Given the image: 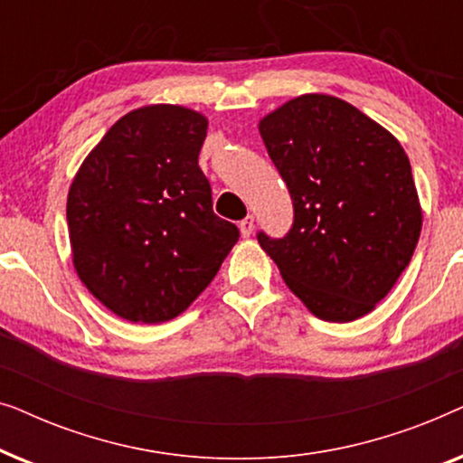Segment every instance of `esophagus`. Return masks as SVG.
<instances>
[{
    "mask_svg": "<svg viewBox=\"0 0 463 463\" xmlns=\"http://www.w3.org/2000/svg\"><path fill=\"white\" fill-rule=\"evenodd\" d=\"M252 230H255V217H252V214H249V217L240 221V232H242L244 238H249L250 233H252Z\"/></svg>",
    "mask_w": 463,
    "mask_h": 463,
    "instance_id": "34e87169",
    "label": "esophagus"
}]
</instances>
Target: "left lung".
<instances>
[{
	"mask_svg": "<svg viewBox=\"0 0 463 463\" xmlns=\"http://www.w3.org/2000/svg\"><path fill=\"white\" fill-rule=\"evenodd\" d=\"M293 200L282 238L257 233L287 287L328 322L369 314L407 268L421 232L409 157L363 111L303 94L259 124Z\"/></svg>",
	"mask_w": 463,
	"mask_h": 463,
	"instance_id": "1",
	"label": "left lung"
}]
</instances>
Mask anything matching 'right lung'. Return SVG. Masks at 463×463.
<instances>
[{"label": "right lung", "instance_id": "right-lung-1", "mask_svg": "<svg viewBox=\"0 0 463 463\" xmlns=\"http://www.w3.org/2000/svg\"><path fill=\"white\" fill-rule=\"evenodd\" d=\"M206 118L176 105L126 113L75 175L67 198L73 265L119 318L157 325L204 290L240 232L213 211L198 166Z\"/></svg>", "mask_w": 463, "mask_h": 463}]
</instances>
